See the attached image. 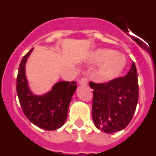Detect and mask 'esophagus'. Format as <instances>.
<instances>
[{
    "label": "esophagus",
    "instance_id": "1",
    "mask_svg": "<svg viewBox=\"0 0 156 156\" xmlns=\"http://www.w3.org/2000/svg\"><path fill=\"white\" fill-rule=\"evenodd\" d=\"M79 83L80 84L87 85L88 83V80L84 76L81 77V79H80V80H79Z\"/></svg>",
    "mask_w": 156,
    "mask_h": 156
}]
</instances>
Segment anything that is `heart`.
I'll return each instance as SVG.
<instances>
[{"label": "heart", "mask_w": 156, "mask_h": 156, "mask_svg": "<svg viewBox=\"0 0 156 156\" xmlns=\"http://www.w3.org/2000/svg\"><path fill=\"white\" fill-rule=\"evenodd\" d=\"M92 61L101 63L100 75L104 80H112L118 76L126 66V58L122 55L110 49H100L93 54Z\"/></svg>", "instance_id": "1"}]
</instances>
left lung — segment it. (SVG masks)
I'll use <instances>...</instances> for the list:
<instances>
[{
    "mask_svg": "<svg viewBox=\"0 0 156 156\" xmlns=\"http://www.w3.org/2000/svg\"><path fill=\"white\" fill-rule=\"evenodd\" d=\"M93 89L92 117L98 129L108 133L126 127L133 118L139 96L134 62L125 76L107 83H89Z\"/></svg>",
    "mask_w": 156,
    "mask_h": 156,
    "instance_id": "obj_1",
    "label": "left lung"
}]
</instances>
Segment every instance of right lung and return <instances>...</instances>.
<instances>
[{
	"instance_id": "obj_1",
	"label": "right lung",
	"mask_w": 156,
	"mask_h": 156,
	"mask_svg": "<svg viewBox=\"0 0 156 156\" xmlns=\"http://www.w3.org/2000/svg\"><path fill=\"white\" fill-rule=\"evenodd\" d=\"M33 49L23 56L19 65L16 90L23 113L34 125L47 130H55L65 123L69 105L76 89V82H58L50 92L37 96L28 87L25 75V64Z\"/></svg>"
}]
</instances>
